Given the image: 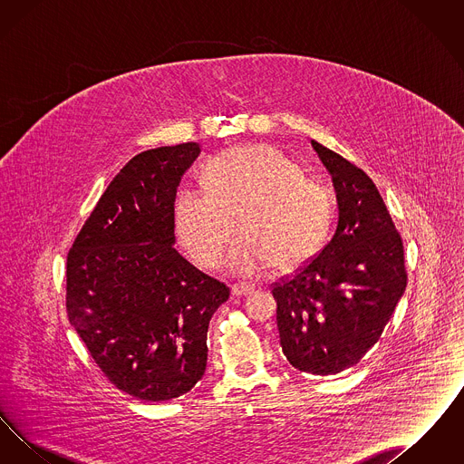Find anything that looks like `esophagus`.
<instances>
[{"mask_svg":"<svg viewBox=\"0 0 464 464\" xmlns=\"http://www.w3.org/2000/svg\"><path fill=\"white\" fill-rule=\"evenodd\" d=\"M252 294H254V288L246 287V285H233L231 287L233 297H246V295H252Z\"/></svg>","mask_w":464,"mask_h":464,"instance_id":"34e87169","label":"esophagus"}]
</instances>
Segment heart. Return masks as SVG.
<instances>
[{
    "label": "heart",
    "mask_w": 464,
    "mask_h": 464,
    "mask_svg": "<svg viewBox=\"0 0 464 464\" xmlns=\"http://www.w3.org/2000/svg\"><path fill=\"white\" fill-rule=\"evenodd\" d=\"M203 189L180 188L174 199L177 242L203 269L219 267L238 235L227 267L259 278L273 265L309 261L331 229L334 201L320 180L269 146H246L212 158L201 172ZM236 229H232V224Z\"/></svg>",
    "instance_id": "obj_1"
}]
</instances>
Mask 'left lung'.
<instances>
[{"instance_id": "1", "label": "left lung", "mask_w": 464, "mask_h": 464, "mask_svg": "<svg viewBox=\"0 0 464 464\" xmlns=\"http://www.w3.org/2000/svg\"><path fill=\"white\" fill-rule=\"evenodd\" d=\"M332 177L331 242L273 287L282 352L309 374H339L379 341L405 292L403 245L372 179L311 140Z\"/></svg>"}]
</instances>
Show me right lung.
<instances>
[{
	"instance_id": "1",
	"label": "right lung",
	"mask_w": 464,
	"mask_h": 464,
	"mask_svg": "<svg viewBox=\"0 0 464 464\" xmlns=\"http://www.w3.org/2000/svg\"><path fill=\"white\" fill-rule=\"evenodd\" d=\"M197 142L133 156L67 256V316L111 382L144 401L188 393L207 367V332L229 288L176 248L174 199Z\"/></svg>"
}]
</instances>
